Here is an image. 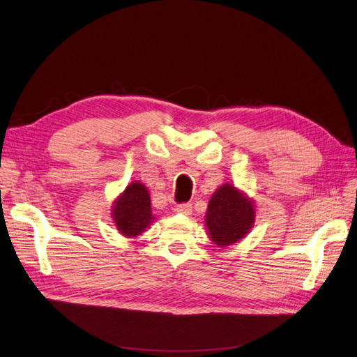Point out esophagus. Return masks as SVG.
<instances>
[{"mask_svg":"<svg viewBox=\"0 0 357 357\" xmlns=\"http://www.w3.org/2000/svg\"><path fill=\"white\" fill-rule=\"evenodd\" d=\"M176 212L182 215H191L192 213V206L191 203H182L176 206Z\"/></svg>","mask_w":357,"mask_h":357,"instance_id":"1","label":"esophagus"}]
</instances>
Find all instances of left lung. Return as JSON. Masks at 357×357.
<instances>
[{
	"instance_id": "obj_1",
	"label": "left lung",
	"mask_w": 357,
	"mask_h": 357,
	"mask_svg": "<svg viewBox=\"0 0 357 357\" xmlns=\"http://www.w3.org/2000/svg\"><path fill=\"white\" fill-rule=\"evenodd\" d=\"M254 221V202L229 183L213 192L204 216L209 236L218 248L237 243L249 233Z\"/></svg>"
}]
</instances>
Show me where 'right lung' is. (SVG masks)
I'll list each match as a JSON object with an SVG mask.
<instances>
[{
	"mask_svg": "<svg viewBox=\"0 0 357 357\" xmlns=\"http://www.w3.org/2000/svg\"><path fill=\"white\" fill-rule=\"evenodd\" d=\"M112 220L119 231L126 237H136L151 225L154 216L151 212L149 192L141 182H132L114 203Z\"/></svg>",
	"mask_w": 357,
	"mask_h": 357,
	"instance_id": "obj_1",
	"label": "right lung"
}]
</instances>
